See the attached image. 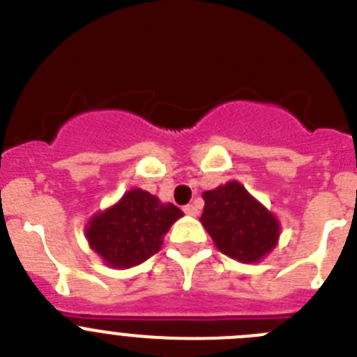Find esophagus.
<instances>
[{"label":"esophagus","instance_id":"34e87169","mask_svg":"<svg viewBox=\"0 0 357 357\" xmlns=\"http://www.w3.org/2000/svg\"><path fill=\"white\" fill-rule=\"evenodd\" d=\"M184 212H185V214H188V215H198V208H196L195 205H191V204L185 205Z\"/></svg>","mask_w":357,"mask_h":357}]
</instances>
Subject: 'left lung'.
I'll return each instance as SVG.
<instances>
[{
    "mask_svg": "<svg viewBox=\"0 0 357 357\" xmlns=\"http://www.w3.org/2000/svg\"><path fill=\"white\" fill-rule=\"evenodd\" d=\"M202 196L205 207L200 221L221 253L255 264L276 248L280 221L243 184L227 182Z\"/></svg>",
    "mask_w": 357,
    "mask_h": 357,
    "instance_id": "obj_1",
    "label": "left lung"
}]
</instances>
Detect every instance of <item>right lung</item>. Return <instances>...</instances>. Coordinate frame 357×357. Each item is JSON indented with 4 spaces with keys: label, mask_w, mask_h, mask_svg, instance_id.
<instances>
[{
    "label": "right lung",
    "mask_w": 357,
    "mask_h": 357,
    "mask_svg": "<svg viewBox=\"0 0 357 357\" xmlns=\"http://www.w3.org/2000/svg\"><path fill=\"white\" fill-rule=\"evenodd\" d=\"M182 211L143 189H130L113 207L88 221V244L114 269H129L161 250L162 237Z\"/></svg>",
    "instance_id": "1"
}]
</instances>
